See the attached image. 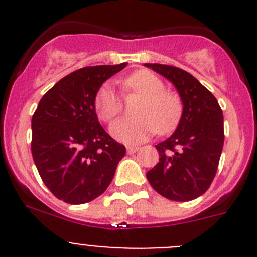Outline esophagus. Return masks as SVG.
<instances>
[{"instance_id":"obj_1","label":"esophagus","mask_w":257,"mask_h":257,"mask_svg":"<svg viewBox=\"0 0 257 257\" xmlns=\"http://www.w3.org/2000/svg\"><path fill=\"white\" fill-rule=\"evenodd\" d=\"M127 149V153H135V152L139 151V147H136V145H127L126 147Z\"/></svg>"}]
</instances>
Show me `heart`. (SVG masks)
Here are the masks:
<instances>
[{"mask_svg": "<svg viewBox=\"0 0 257 257\" xmlns=\"http://www.w3.org/2000/svg\"><path fill=\"white\" fill-rule=\"evenodd\" d=\"M124 94H136L143 100L136 108V118L118 119L110 127L115 139L124 143H139L152 134H167L179 123L183 113L181 97L166 90L161 77L140 69L122 79ZM95 109L103 122L114 121L123 110V100L112 85L104 83L95 96Z\"/></svg>", "mask_w": 257, "mask_h": 257, "instance_id": "heart-1", "label": "heart"}]
</instances>
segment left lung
<instances>
[{
    "instance_id": "left-lung-1",
    "label": "left lung",
    "mask_w": 257,
    "mask_h": 257,
    "mask_svg": "<svg viewBox=\"0 0 257 257\" xmlns=\"http://www.w3.org/2000/svg\"><path fill=\"white\" fill-rule=\"evenodd\" d=\"M178 90L183 114L178 128L156 145L160 162L147 172L153 189L171 201L198 198L210 188L224 145L222 110L205 86L178 67L145 64Z\"/></svg>"
}]
</instances>
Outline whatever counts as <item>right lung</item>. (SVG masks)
<instances>
[{
	"label": "right lung",
	"mask_w": 257,
	"mask_h": 257,
	"mask_svg": "<svg viewBox=\"0 0 257 257\" xmlns=\"http://www.w3.org/2000/svg\"><path fill=\"white\" fill-rule=\"evenodd\" d=\"M126 65L86 67L68 74L42 96L32 117L31 149L38 174L65 203L82 205L103 194L126 154L95 112L97 90Z\"/></svg>",
	"instance_id": "right-lung-1"
}]
</instances>
